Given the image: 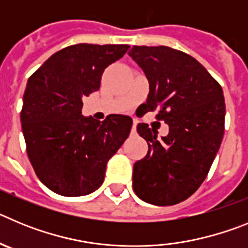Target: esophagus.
I'll list each match as a JSON object with an SVG mask.
<instances>
[{
	"label": "esophagus",
	"instance_id": "34e87169",
	"mask_svg": "<svg viewBox=\"0 0 248 248\" xmlns=\"http://www.w3.org/2000/svg\"><path fill=\"white\" fill-rule=\"evenodd\" d=\"M137 133V123L134 122V124H133V128H131V134H135Z\"/></svg>",
	"mask_w": 248,
	"mask_h": 248
}]
</instances>
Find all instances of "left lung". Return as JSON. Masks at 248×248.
I'll return each instance as SVG.
<instances>
[{
    "mask_svg": "<svg viewBox=\"0 0 248 248\" xmlns=\"http://www.w3.org/2000/svg\"><path fill=\"white\" fill-rule=\"evenodd\" d=\"M128 54L149 82L144 110H156L157 120L169 125V134L157 139V131L138 124L149 151L134 164L133 189L148 203L175 205L200 187L220 149L226 113L222 88L181 50L134 46Z\"/></svg>",
    "mask_w": 248,
    "mask_h": 248,
    "instance_id": "obj_1",
    "label": "left lung"
}]
</instances>
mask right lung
<instances>
[{
    "mask_svg": "<svg viewBox=\"0 0 248 248\" xmlns=\"http://www.w3.org/2000/svg\"><path fill=\"white\" fill-rule=\"evenodd\" d=\"M128 45L65 47L30 77L21 111L27 155L37 176L63 196L99 189L109 159L130 134L133 119L111 114L103 122L82 115L83 97L100 88L109 64Z\"/></svg>",
    "mask_w": 248,
    "mask_h": 248,
    "instance_id": "right-lung-1",
    "label": "right lung"
}]
</instances>
